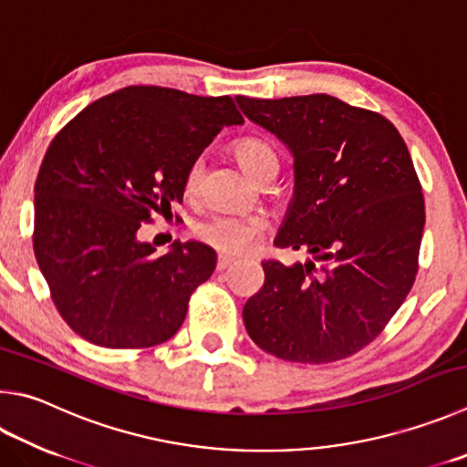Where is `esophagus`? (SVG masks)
Here are the masks:
<instances>
[{"mask_svg": "<svg viewBox=\"0 0 467 467\" xmlns=\"http://www.w3.org/2000/svg\"><path fill=\"white\" fill-rule=\"evenodd\" d=\"M233 263H234V257H231V255H218L216 269L223 271V269H226L228 265H233Z\"/></svg>", "mask_w": 467, "mask_h": 467, "instance_id": "1", "label": "esophagus"}]
</instances>
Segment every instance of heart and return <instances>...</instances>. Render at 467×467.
Wrapping results in <instances>:
<instances>
[{
	"instance_id": "b5f03b06",
	"label": "heart",
	"mask_w": 467,
	"mask_h": 467,
	"mask_svg": "<svg viewBox=\"0 0 467 467\" xmlns=\"http://www.w3.org/2000/svg\"><path fill=\"white\" fill-rule=\"evenodd\" d=\"M234 155L241 167L259 182L265 175H275L279 169L277 152L261 139H241L234 145ZM202 180V163L196 161L185 175V192L196 193ZM265 231V223L257 214H212L193 226V234L208 247L226 255H241Z\"/></svg>"
}]
</instances>
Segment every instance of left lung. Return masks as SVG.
Wrapping results in <instances>:
<instances>
[{
	"label": "left lung",
	"instance_id": "8db88e82",
	"mask_svg": "<svg viewBox=\"0 0 467 467\" xmlns=\"http://www.w3.org/2000/svg\"><path fill=\"white\" fill-rule=\"evenodd\" d=\"M243 114L294 155V198L275 247L323 261H263L243 308L249 337L285 361L330 363L369 345L419 271L425 198L396 126L327 93L236 96Z\"/></svg>",
	"mask_w": 467,
	"mask_h": 467
}]
</instances>
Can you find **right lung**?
Returning <instances> with one entry per match:
<instances>
[{
    "label": "right lung",
    "mask_w": 467,
    "mask_h": 467,
    "mask_svg": "<svg viewBox=\"0 0 467 467\" xmlns=\"http://www.w3.org/2000/svg\"><path fill=\"white\" fill-rule=\"evenodd\" d=\"M233 124L243 116L231 96L130 86L81 109L50 142L34 185V255L58 315L86 341L145 349L180 330L216 253L175 241L155 255L139 228L171 214L192 163Z\"/></svg>",
    "instance_id": "1"
}]
</instances>
